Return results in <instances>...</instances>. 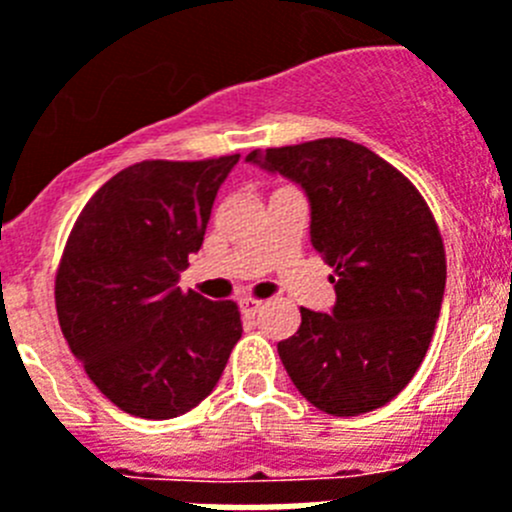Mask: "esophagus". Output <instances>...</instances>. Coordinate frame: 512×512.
Here are the masks:
<instances>
[{"label":"esophagus","mask_w":512,"mask_h":512,"mask_svg":"<svg viewBox=\"0 0 512 512\" xmlns=\"http://www.w3.org/2000/svg\"><path fill=\"white\" fill-rule=\"evenodd\" d=\"M239 306H242V311L247 314V317H255L257 311L262 309V301L260 299H242L239 301Z\"/></svg>","instance_id":"1"}]
</instances>
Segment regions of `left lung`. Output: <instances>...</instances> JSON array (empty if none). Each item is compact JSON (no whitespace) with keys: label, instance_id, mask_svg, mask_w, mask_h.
<instances>
[{"label":"left lung","instance_id":"1","mask_svg":"<svg viewBox=\"0 0 512 512\" xmlns=\"http://www.w3.org/2000/svg\"><path fill=\"white\" fill-rule=\"evenodd\" d=\"M247 162L299 182L311 244L332 268V314L301 306L278 355L317 410L355 417L397 397L433 340L446 288L441 229L397 167L348 139L252 151Z\"/></svg>","mask_w":512,"mask_h":512}]
</instances>
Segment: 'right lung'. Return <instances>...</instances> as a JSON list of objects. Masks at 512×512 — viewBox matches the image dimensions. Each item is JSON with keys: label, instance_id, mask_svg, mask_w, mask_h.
Masks as SVG:
<instances>
[{"label": "right lung", "instance_id": "right-lung-1", "mask_svg": "<svg viewBox=\"0 0 512 512\" xmlns=\"http://www.w3.org/2000/svg\"><path fill=\"white\" fill-rule=\"evenodd\" d=\"M237 162L239 154L131 164L71 226L56 270L61 332L97 389L128 415L170 420L193 410L242 337L234 301L177 286Z\"/></svg>", "mask_w": 512, "mask_h": 512}]
</instances>
